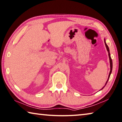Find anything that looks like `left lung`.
<instances>
[{"label": "left lung", "mask_w": 122, "mask_h": 122, "mask_svg": "<svg viewBox=\"0 0 122 122\" xmlns=\"http://www.w3.org/2000/svg\"><path fill=\"white\" fill-rule=\"evenodd\" d=\"M104 41H105V44L106 47V48H107V51H108V55H109V62H110V71L109 76H108V78L107 81H106V84H105V85L100 90H101L102 89H103V88L104 87H105V86L106 85V84H107V82H108V80H109V77H110V75H111V73H112V58H111V56H110V52H109V47H108V45H107V44H106V40H105V39H104Z\"/></svg>", "instance_id": "left-lung-1"}]
</instances>
